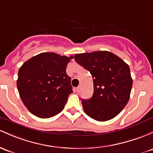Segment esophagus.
Here are the masks:
<instances>
[{
    "label": "esophagus",
    "mask_w": 153,
    "mask_h": 153,
    "mask_svg": "<svg viewBox=\"0 0 153 153\" xmlns=\"http://www.w3.org/2000/svg\"><path fill=\"white\" fill-rule=\"evenodd\" d=\"M76 91L78 92V93H79V92L80 91V86L78 87V88H76Z\"/></svg>",
    "instance_id": "obj_1"
}]
</instances>
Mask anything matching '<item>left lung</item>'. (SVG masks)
I'll list each match as a JSON object with an SVG mask.
<instances>
[{
  "label": "left lung",
  "mask_w": 153,
  "mask_h": 153,
  "mask_svg": "<svg viewBox=\"0 0 153 153\" xmlns=\"http://www.w3.org/2000/svg\"><path fill=\"white\" fill-rule=\"evenodd\" d=\"M74 59L93 78V96L81 101L85 114L98 121L117 116L130 98L133 80L128 65L107 51L77 53Z\"/></svg>",
  "instance_id": "8db88e82"
}]
</instances>
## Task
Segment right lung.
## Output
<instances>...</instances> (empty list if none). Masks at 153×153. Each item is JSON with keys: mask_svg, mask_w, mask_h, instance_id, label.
Listing matches in <instances>:
<instances>
[{"mask_svg": "<svg viewBox=\"0 0 153 153\" xmlns=\"http://www.w3.org/2000/svg\"><path fill=\"white\" fill-rule=\"evenodd\" d=\"M73 56L53 52L41 53L23 64L18 72V91L28 110L41 118H48L62 111L73 93L67 65Z\"/></svg>", "mask_w": 153, "mask_h": 153, "instance_id": "obj_1", "label": "right lung"}]
</instances>
